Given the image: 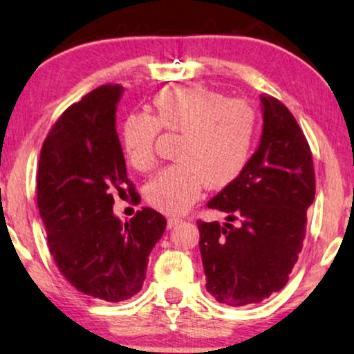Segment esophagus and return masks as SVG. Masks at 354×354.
<instances>
[{
  "mask_svg": "<svg viewBox=\"0 0 354 354\" xmlns=\"http://www.w3.org/2000/svg\"><path fill=\"white\" fill-rule=\"evenodd\" d=\"M180 221H182L180 218H169V219H167V227L172 229L174 226H177V224L180 223Z\"/></svg>",
  "mask_w": 354,
  "mask_h": 354,
  "instance_id": "34e87169",
  "label": "esophagus"
}]
</instances>
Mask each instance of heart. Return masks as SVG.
<instances>
[{
  "instance_id": "1",
  "label": "heart",
  "mask_w": 354,
  "mask_h": 354,
  "mask_svg": "<svg viewBox=\"0 0 354 354\" xmlns=\"http://www.w3.org/2000/svg\"><path fill=\"white\" fill-rule=\"evenodd\" d=\"M178 135L176 159L145 188L146 201L178 214L200 198L203 187L223 188L249 164L259 133V113L244 99H227L205 86L167 87L154 95L153 115L128 113L120 125V145L131 167L156 166L159 131Z\"/></svg>"
}]
</instances>
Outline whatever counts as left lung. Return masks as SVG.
Returning a JSON list of instances; mask_svg holds the SVG:
<instances>
[{
  "mask_svg": "<svg viewBox=\"0 0 354 354\" xmlns=\"http://www.w3.org/2000/svg\"><path fill=\"white\" fill-rule=\"evenodd\" d=\"M261 109L259 149L208 203L227 213L229 223L196 221L206 291L234 307L255 304L284 288L315 196L312 153L296 118L272 95H261Z\"/></svg>",
  "mask_w": 354,
  "mask_h": 354,
  "instance_id": "left-lung-1",
  "label": "left lung"
}]
</instances>
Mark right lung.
I'll return each mask as SVG.
<instances>
[{
	"instance_id": "1",
	"label": "right lung",
	"mask_w": 354,
	"mask_h": 354,
	"mask_svg": "<svg viewBox=\"0 0 354 354\" xmlns=\"http://www.w3.org/2000/svg\"><path fill=\"white\" fill-rule=\"evenodd\" d=\"M122 91L105 84L70 105L45 138L37 172V205L59 273L77 291L107 302L140 291L167 224L153 208L125 224L112 211L113 195H135L115 130Z\"/></svg>"
}]
</instances>
